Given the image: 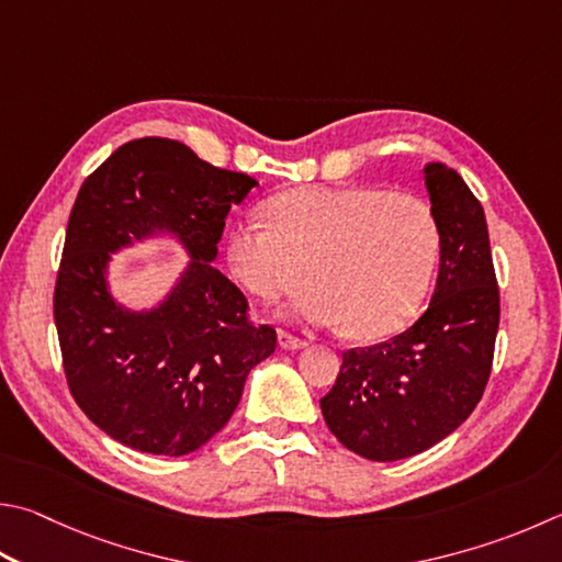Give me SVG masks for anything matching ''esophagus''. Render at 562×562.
<instances>
[{"mask_svg":"<svg viewBox=\"0 0 562 562\" xmlns=\"http://www.w3.org/2000/svg\"><path fill=\"white\" fill-rule=\"evenodd\" d=\"M280 346L282 349H290V351H297V349H304V346H307L310 341L304 339V336H297V334H292V331H288V329H280Z\"/></svg>","mask_w":562,"mask_h":562,"instance_id":"1","label":"esophagus"}]
</instances>
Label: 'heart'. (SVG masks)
I'll use <instances>...</instances> for the list:
<instances>
[{
    "instance_id": "b5f03b06",
    "label": "heart",
    "mask_w": 562,
    "mask_h": 562,
    "mask_svg": "<svg viewBox=\"0 0 562 562\" xmlns=\"http://www.w3.org/2000/svg\"><path fill=\"white\" fill-rule=\"evenodd\" d=\"M226 236L233 278L262 302L310 280L297 302L312 324H344L356 339L401 331L420 312L440 262L435 209L417 193L379 187H302L268 201Z\"/></svg>"
}]
</instances>
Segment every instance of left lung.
Here are the masks:
<instances>
[{"instance_id": "1", "label": "left lung", "mask_w": 562, "mask_h": 562, "mask_svg": "<svg viewBox=\"0 0 562 562\" xmlns=\"http://www.w3.org/2000/svg\"><path fill=\"white\" fill-rule=\"evenodd\" d=\"M425 187L442 233L430 307L391 341L344 351L319 401L336 440L373 462L445 440L472 415L492 375L502 300L484 209L445 165L425 167Z\"/></svg>"}]
</instances>
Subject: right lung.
Returning a JSON list of instances; mask_svg holds the SVG:
<instances>
[{
  "instance_id": "add662e5",
  "label": "right lung",
  "mask_w": 562,
  "mask_h": 562,
  "mask_svg": "<svg viewBox=\"0 0 562 562\" xmlns=\"http://www.w3.org/2000/svg\"><path fill=\"white\" fill-rule=\"evenodd\" d=\"M252 177L213 167L177 139L117 147L80 187L54 290L70 395L112 440L181 457L223 430L252 366L278 331L211 260L233 203ZM175 229L194 255L176 294L149 315L122 313L104 288L106 252L132 237Z\"/></svg>"
}]
</instances>
